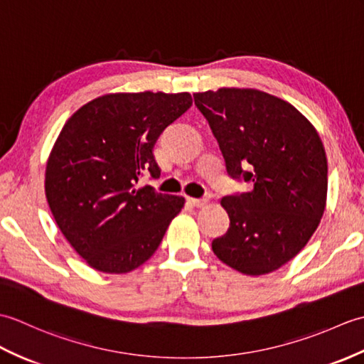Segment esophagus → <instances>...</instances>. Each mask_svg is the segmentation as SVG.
<instances>
[{
    "instance_id": "1",
    "label": "esophagus",
    "mask_w": 364,
    "mask_h": 364,
    "mask_svg": "<svg viewBox=\"0 0 364 364\" xmlns=\"http://www.w3.org/2000/svg\"><path fill=\"white\" fill-rule=\"evenodd\" d=\"M189 202H191V205H194L197 208H205L208 203H210V200H206V198H189Z\"/></svg>"
}]
</instances>
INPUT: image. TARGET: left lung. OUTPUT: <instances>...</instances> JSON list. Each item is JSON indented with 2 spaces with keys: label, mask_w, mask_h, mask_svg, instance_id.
Wrapping results in <instances>:
<instances>
[{
  "label": "left lung",
  "mask_w": 364,
  "mask_h": 364,
  "mask_svg": "<svg viewBox=\"0 0 364 364\" xmlns=\"http://www.w3.org/2000/svg\"><path fill=\"white\" fill-rule=\"evenodd\" d=\"M218 139L227 172L253 183L223 197L227 235L213 241L222 262L264 275L291 261L319 227L327 203V156L318 131L296 107L257 89L194 94Z\"/></svg>",
  "instance_id": "left-lung-1"
}]
</instances>
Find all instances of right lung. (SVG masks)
I'll list each match as a JSON object with an SVG mask.
<instances>
[{
	"mask_svg": "<svg viewBox=\"0 0 364 364\" xmlns=\"http://www.w3.org/2000/svg\"><path fill=\"white\" fill-rule=\"evenodd\" d=\"M192 105L188 92L106 94L81 106L46 161L45 194L59 230L87 264L127 274L156 252L184 197L137 188L161 168L153 146Z\"/></svg>",
	"mask_w": 364,
	"mask_h": 364,
	"instance_id": "obj_1",
	"label": "right lung"
}]
</instances>
